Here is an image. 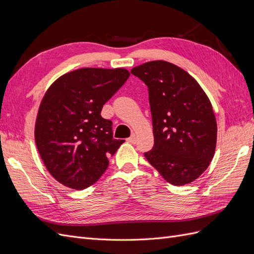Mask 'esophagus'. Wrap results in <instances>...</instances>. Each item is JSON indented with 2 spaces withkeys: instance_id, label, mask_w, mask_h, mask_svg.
I'll list each match as a JSON object with an SVG mask.
<instances>
[{
  "instance_id": "esophagus-1",
  "label": "esophagus",
  "mask_w": 254,
  "mask_h": 254,
  "mask_svg": "<svg viewBox=\"0 0 254 254\" xmlns=\"http://www.w3.org/2000/svg\"><path fill=\"white\" fill-rule=\"evenodd\" d=\"M129 143H131V144H135L136 143V136H135V134H132L131 136L129 137V139L127 140Z\"/></svg>"
}]
</instances>
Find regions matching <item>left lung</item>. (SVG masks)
Wrapping results in <instances>:
<instances>
[{
  "instance_id": "1",
  "label": "left lung",
  "mask_w": 254,
  "mask_h": 254,
  "mask_svg": "<svg viewBox=\"0 0 254 254\" xmlns=\"http://www.w3.org/2000/svg\"><path fill=\"white\" fill-rule=\"evenodd\" d=\"M130 72L148 87L155 144L145 158L173 186L195 181L216 148L217 123L209 97L193 76L167 61H149Z\"/></svg>"
}]
</instances>
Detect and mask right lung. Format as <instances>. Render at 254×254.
I'll return each mask as SVG.
<instances>
[{
  "label": "right lung",
  "mask_w": 254,
  "mask_h": 254,
  "mask_svg": "<svg viewBox=\"0 0 254 254\" xmlns=\"http://www.w3.org/2000/svg\"><path fill=\"white\" fill-rule=\"evenodd\" d=\"M124 67H82L60 76L40 103L35 124L38 152L49 173L74 190L95 183L124 140L112 136L101 111L128 79Z\"/></svg>",
  "instance_id": "obj_1"
}]
</instances>
